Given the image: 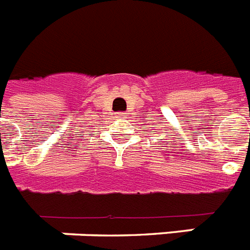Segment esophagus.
<instances>
[{"label":"esophagus","mask_w":250,"mask_h":250,"mask_svg":"<svg viewBox=\"0 0 250 250\" xmlns=\"http://www.w3.org/2000/svg\"><path fill=\"white\" fill-rule=\"evenodd\" d=\"M125 115H126V113H123V112L117 113V115H116V119H123V117H125Z\"/></svg>","instance_id":"obj_1"}]
</instances>
